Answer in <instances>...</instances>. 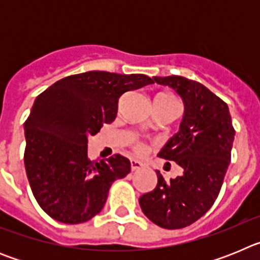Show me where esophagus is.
<instances>
[{
	"mask_svg": "<svg viewBox=\"0 0 260 260\" xmlns=\"http://www.w3.org/2000/svg\"><path fill=\"white\" fill-rule=\"evenodd\" d=\"M130 164H132V171L133 172L139 171V169H142V168H143V164H142L141 161L135 160V158H132V160H130Z\"/></svg>",
	"mask_w": 260,
	"mask_h": 260,
	"instance_id": "34e87169",
	"label": "esophagus"
}]
</instances>
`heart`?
<instances>
[{"label":"heart","instance_id":"b5f03b06","mask_svg":"<svg viewBox=\"0 0 260 260\" xmlns=\"http://www.w3.org/2000/svg\"><path fill=\"white\" fill-rule=\"evenodd\" d=\"M135 148H137V150L139 151V152H142V151L144 150V146H143V144H142V143H138V144H137V147H135Z\"/></svg>","mask_w":260,"mask_h":260}]
</instances>
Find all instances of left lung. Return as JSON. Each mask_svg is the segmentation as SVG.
Wrapping results in <instances>:
<instances>
[{"label":"left lung","mask_w":260,"mask_h":260,"mask_svg":"<svg viewBox=\"0 0 260 260\" xmlns=\"http://www.w3.org/2000/svg\"><path fill=\"white\" fill-rule=\"evenodd\" d=\"M153 80L173 88L185 104L180 132L157 155L176 161L183 174L167 182L156 171L157 185L142 195L139 204L153 224L181 229L201 219L215 203L231 162L236 132L226 103L199 82L178 75Z\"/></svg>","instance_id":"obj_1"}]
</instances>
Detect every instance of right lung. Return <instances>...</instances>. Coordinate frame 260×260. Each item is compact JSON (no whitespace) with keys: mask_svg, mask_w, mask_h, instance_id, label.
I'll use <instances>...</instances> for the list:
<instances>
[{"mask_svg":"<svg viewBox=\"0 0 260 260\" xmlns=\"http://www.w3.org/2000/svg\"><path fill=\"white\" fill-rule=\"evenodd\" d=\"M152 83L144 74L87 71L36 98L24 122V167L32 194L52 219L80 224L103 210L110 185L132 165L118 153L89 160L88 137L113 122L123 93Z\"/></svg>","mask_w":260,"mask_h":260,"instance_id":"obj_1","label":"right lung"}]
</instances>
